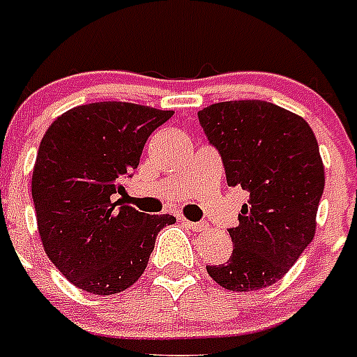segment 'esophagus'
Segmentation results:
<instances>
[{"mask_svg": "<svg viewBox=\"0 0 357 357\" xmlns=\"http://www.w3.org/2000/svg\"><path fill=\"white\" fill-rule=\"evenodd\" d=\"M179 221L183 222L187 228H190L192 232H202V230H208V225H206V222H192V221H187V219H179Z\"/></svg>", "mask_w": 357, "mask_h": 357, "instance_id": "obj_1", "label": "esophagus"}]
</instances>
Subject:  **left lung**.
Listing matches in <instances>:
<instances>
[{"mask_svg":"<svg viewBox=\"0 0 357 357\" xmlns=\"http://www.w3.org/2000/svg\"><path fill=\"white\" fill-rule=\"evenodd\" d=\"M198 119L221 153L228 187L249 197L228 230L232 257L206 269L234 292L271 287L314 238L326 181L314 132L298 114L266 100L215 102Z\"/></svg>","mask_w":357,"mask_h":357,"instance_id":"obj_1","label":"left lung"}]
</instances>
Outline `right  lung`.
I'll list each match as a JSON object with an SVG mask.
<instances>
[{"label": "right lung", "instance_id": "obj_1", "mask_svg": "<svg viewBox=\"0 0 357 357\" xmlns=\"http://www.w3.org/2000/svg\"><path fill=\"white\" fill-rule=\"evenodd\" d=\"M132 102L70 108L48 127L31 176L37 228L52 264L84 292H123L148 266L172 215H148L114 200L138 167L144 144L172 118Z\"/></svg>", "mask_w": 357, "mask_h": 357}]
</instances>
